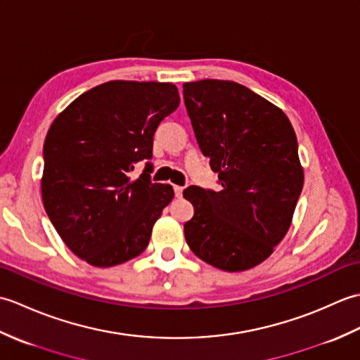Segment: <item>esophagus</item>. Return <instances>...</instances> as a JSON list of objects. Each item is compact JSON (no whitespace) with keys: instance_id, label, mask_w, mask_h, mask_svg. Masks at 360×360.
Segmentation results:
<instances>
[{"instance_id":"obj_1","label":"esophagus","mask_w":360,"mask_h":360,"mask_svg":"<svg viewBox=\"0 0 360 360\" xmlns=\"http://www.w3.org/2000/svg\"><path fill=\"white\" fill-rule=\"evenodd\" d=\"M173 188H174V195H176V198H181V196H182V192H184V187H181V186H174Z\"/></svg>"}]
</instances>
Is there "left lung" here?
<instances>
[{
    "instance_id": "1",
    "label": "left lung",
    "mask_w": 360,
    "mask_h": 360,
    "mask_svg": "<svg viewBox=\"0 0 360 360\" xmlns=\"http://www.w3.org/2000/svg\"><path fill=\"white\" fill-rule=\"evenodd\" d=\"M182 88L198 145L223 187L184 190L195 209L186 241L221 271H248L285 238L302 193L294 128L278 106L240 83L205 79Z\"/></svg>"
}]
</instances>
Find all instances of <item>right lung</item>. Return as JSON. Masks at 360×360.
<instances>
[{"label":"right lung","instance_id":"obj_1","mask_svg":"<svg viewBox=\"0 0 360 360\" xmlns=\"http://www.w3.org/2000/svg\"><path fill=\"white\" fill-rule=\"evenodd\" d=\"M179 106L173 83L112 80L79 96L52 122L44 139L41 196L60 238L97 267L122 264L148 246L173 187L153 184L158 125Z\"/></svg>","mask_w":360,"mask_h":360}]
</instances>
